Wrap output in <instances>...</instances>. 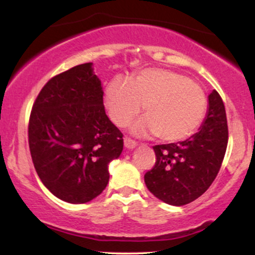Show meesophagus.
I'll use <instances>...</instances> for the list:
<instances>
[{"mask_svg": "<svg viewBox=\"0 0 255 255\" xmlns=\"http://www.w3.org/2000/svg\"><path fill=\"white\" fill-rule=\"evenodd\" d=\"M125 146L127 148H134L136 146V141H134V140H131L130 137H125Z\"/></svg>", "mask_w": 255, "mask_h": 255, "instance_id": "obj_1", "label": "esophagus"}]
</instances>
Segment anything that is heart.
Instances as JSON below:
<instances>
[{"instance_id": "1", "label": "heart", "mask_w": 255, "mask_h": 255, "mask_svg": "<svg viewBox=\"0 0 255 255\" xmlns=\"http://www.w3.org/2000/svg\"><path fill=\"white\" fill-rule=\"evenodd\" d=\"M146 115L135 130L157 134L163 141L176 142L191 136L207 111L206 93L187 75L170 69L147 68L129 80L114 78L104 90V105L111 121L126 127L141 110Z\"/></svg>"}]
</instances>
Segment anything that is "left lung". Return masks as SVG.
Returning a JSON list of instances; mask_svg holds the SVG:
<instances>
[{
  "label": "left lung",
  "instance_id": "obj_1",
  "mask_svg": "<svg viewBox=\"0 0 255 255\" xmlns=\"http://www.w3.org/2000/svg\"><path fill=\"white\" fill-rule=\"evenodd\" d=\"M224 103L217 91L209 96V111L198 133L180 142L153 146L156 163L145 174L152 194L175 206L203 195L217 176L228 145Z\"/></svg>",
  "mask_w": 255,
  "mask_h": 255
}]
</instances>
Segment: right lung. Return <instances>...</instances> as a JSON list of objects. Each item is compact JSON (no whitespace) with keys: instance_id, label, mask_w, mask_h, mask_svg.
Masks as SVG:
<instances>
[{"instance_id":"add662e5","label":"right lung","mask_w":255,"mask_h":255,"mask_svg":"<svg viewBox=\"0 0 255 255\" xmlns=\"http://www.w3.org/2000/svg\"><path fill=\"white\" fill-rule=\"evenodd\" d=\"M92 63L60 73L38 93L28 145L38 176L55 197L84 204L109 182L108 165L124 150V134L105 114Z\"/></svg>"}]
</instances>
